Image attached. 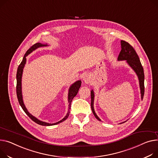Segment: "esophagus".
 <instances>
[{
	"mask_svg": "<svg viewBox=\"0 0 158 158\" xmlns=\"http://www.w3.org/2000/svg\"><path fill=\"white\" fill-rule=\"evenodd\" d=\"M83 80L84 81H85V82L86 84H88V83H91L92 80H91V77H90V76H89L88 74H86L85 76V77H84L83 78Z\"/></svg>",
	"mask_w": 158,
	"mask_h": 158,
	"instance_id": "obj_1",
	"label": "esophagus"
}]
</instances>
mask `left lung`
Returning <instances> with one entry per match:
<instances>
[{
  "label": "left lung",
  "instance_id": "8db88e82",
  "mask_svg": "<svg viewBox=\"0 0 158 158\" xmlns=\"http://www.w3.org/2000/svg\"><path fill=\"white\" fill-rule=\"evenodd\" d=\"M121 50L119 55L118 60H127L130 66L135 70L137 74L140 82V87L141 90V98L142 100L144 95V72L143 69L141 64L139 57L136 53L135 50L131 45H130L127 42L124 40L121 41ZM93 101H94V93L92 90L91 91V107L92 112L95 118L98 120L101 121L100 119L97 116L93 108Z\"/></svg>",
  "mask_w": 158,
  "mask_h": 158
}]
</instances>
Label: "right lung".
<instances>
[{
  "instance_id": "1",
  "label": "right lung",
  "mask_w": 158,
  "mask_h": 158,
  "mask_svg": "<svg viewBox=\"0 0 158 158\" xmlns=\"http://www.w3.org/2000/svg\"><path fill=\"white\" fill-rule=\"evenodd\" d=\"M47 46V44H43L40 43H37L35 44H34L33 46H31L28 49V51L26 52V53L25 54L23 60L21 62V64H19V65L18 66V70H17V73H16V80H17V82H16V94H17V98L19 102V103L22 107V108L23 109V110H24V112L27 114V115L33 121H34L35 123H37L38 124L42 125V126H52V125H55V124H59L63 121H64L65 119H67L69 115V113H70V110H69V112L67 113V114L66 115V116L61 119V121L54 123V124H49V123H44L43 121H40L39 119H37V118H35V117H34L33 115H31L27 110V109H26L25 105L23 103V99H22V73H23V69L25 66V64L26 63V56L29 55L30 52L35 50V49H37L39 47H41V46ZM81 86V81H76V82H74L73 85L70 86V89H69V96H68V99H69V109H70V106H71V102L72 101V99L74 98L78 93V91L80 88Z\"/></svg>"
}]
</instances>
